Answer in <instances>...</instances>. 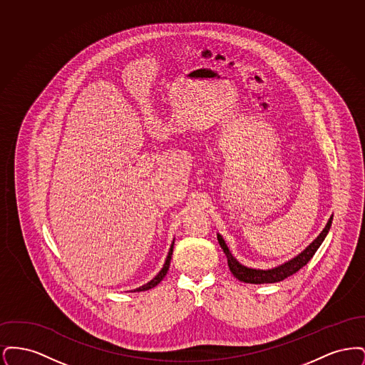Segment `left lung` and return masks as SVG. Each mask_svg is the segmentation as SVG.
<instances>
[{
    "mask_svg": "<svg viewBox=\"0 0 365 365\" xmlns=\"http://www.w3.org/2000/svg\"><path fill=\"white\" fill-rule=\"evenodd\" d=\"M331 223H332V216L327 223L326 228L320 232V235L313 241L302 253H299L297 257L293 260L287 261L282 265H279L277 268L272 269H252V268H246L243 267L242 264H240L238 261L232 257V255L230 253L228 247H227L225 240L222 238V235H217L219 243L222 246V249L226 253L227 260H228V267L232 272V275L237 279H240L241 282L245 283H255V284H261V283H275V282H280L283 279L289 278L292 275H294L295 272H298L304 265H307V262L311 260L313 255L316 253V250L319 249V246L324 241L326 235L330 231Z\"/></svg>",
    "mask_w": 365,
    "mask_h": 365,
    "instance_id": "left-lung-1",
    "label": "left lung"
}]
</instances>
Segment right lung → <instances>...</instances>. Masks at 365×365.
I'll return each instance as SVG.
<instances>
[{"mask_svg": "<svg viewBox=\"0 0 365 365\" xmlns=\"http://www.w3.org/2000/svg\"><path fill=\"white\" fill-rule=\"evenodd\" d=\"M173 250H174V242L171 245V249H170V252H168V256H167V260H165V264H164V267L161 268V271L157 274L155 278L152 279L149 283H146V284H143V286H140L138 289H135L134 292H145V290H149V289H152V287H155L157 286L164 277L167 275V272H168V268H170V262H171V257H173Z\"/></svg>", "mask_w": 365, "mask_h": 365, "instance_id": "1", "label": "right lung"}]
</instances>
